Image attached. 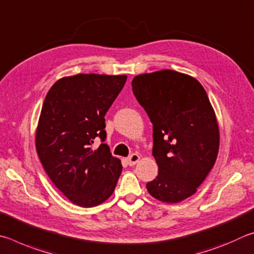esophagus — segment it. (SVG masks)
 Wrapping results in <instances>:
<instances>
[{
  "label": "esophagus",
  "instance_id": "1",
  "mask_svg": "<svg viewBox=\"0 0 254 254\" xmlns=\"http://www.w3.org/2000/svg\"><path fill=\"white\" fill-rule=\"evenodd\" d=\"M139 155L138 154H131L129 157L127 158V163L129 166H134L135 164L139 161Z\"/></svg>",
  "mask_w": 254,
  "mask_h": 254
}]
</instances>
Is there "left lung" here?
<instances>
[{"mask_svg":"<svg viewBox=\"0 0 254 254\" xmlns=\"http://www.w3.org/2000/svg\"><path fill=\"white\" fill-rule=\"evenodd\" d=\"M131 87L153 124L158 175L146 188L159 201L179 203L196 193L214 166L220 145L214 110L202 84L177 71L136 75Z\"/></svg>","mask_w":254,"mask_h":254,"instance_id":"obj_1","label":"left lung"}]
</instances>
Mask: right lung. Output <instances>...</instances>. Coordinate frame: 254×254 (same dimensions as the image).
I'll return each mask as SVG.
<instances>
[{"label":"right lung","instance_id":"right-lung-1","mask_svg":"<svg viewBox=\"0 0 254 254\" xmlns=\"http://www.w3.org/2000/svg\"><path fill=\"white\" fill-rule=\"evenodd\" d=\"M127 75L83 74L64 77L44 99L35 135L44 171L75 205L92 207L115 190L123 166L106 139L105 115L122 91Z\"/></svg>","mask_w":254,"mask_h":254}]
</instances>
